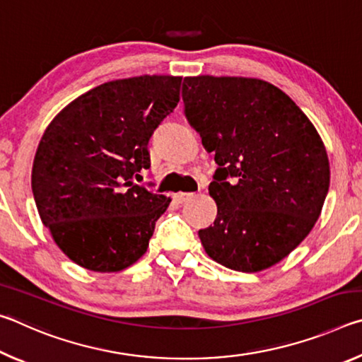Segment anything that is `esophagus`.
<instances>
[{"mask_svg": "<svg viewBox=\"0 0 362 362\" xmlns=\"http://www.w3.org/2000/svg\"><path fill=\"white\" fill-rule=\"evenodd\" d=\"M193 196H194L193 193H183V192H179V193L174 194V199H175L179 204H183V203H187V201L192 199Z\"/></svg>", "mask_w": 362, "mask_h": 362, "instance_id": "esophagus-1", "label": "esophagus"}]
</instances>
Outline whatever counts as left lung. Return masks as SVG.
Here are the masks:
<instances>
[{"mask_svg": "<svg viewBox=\"0 0 362 362\" xmlns=\"http://www.w3.org/2000/svg\"><path fill=\"white\" fill-rule=\"evenodd\" d=\"M182 99L218 164L209 185L217 217L198 231L206 254L235 272L276 265L308 236L329 192L316 127L289 95L257 78L188 76Z\"/></svg>", "mask_w": 362, "mask_h": 362, "instance_id": "1", "label": "left lung"}]
</instances>
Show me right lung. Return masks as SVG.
Segmentation results:
<instances>
[{
	"mask_svg": "<svg viewBox=\"0 0 362 362\" xmlns=\"http://www.w3.org/2000/svg\"><path fill=\"white\" fill-rule=\"evenodd\" d=\"M180 76L103 83L70 102L36 150L32 189L59 249L90 272H121L146 252L170 198L137 185L146 145L180 100Z\"/></svg>",
	"mask_w": 362,
	"mask_h": 362,
	"instance_id": "add662e5",
	"label": "right lung"
}]
</instances>
